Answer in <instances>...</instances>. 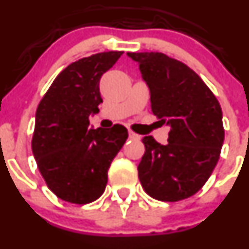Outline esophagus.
Segmentation results:
<instances>
[{
    "mask_svg": "<svg viewBox=\"0 0 249 249\" xmlns=\"http://www.w3.org/2000/svg\"><path fill=\"white\" fill-rule=\"evenodd\" d=\"M128 135H129V139H133V140H138L140 138L137 133L132 132V130H129V132H128Z\"/></svg>",
    "mask_w": 249,
    "mask_h": 249,
    "instance_id": "34e87169",
    "label": "esophagus"
}]
</instances>
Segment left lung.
Listing matches in <instances>:
<instances>
[{"instance_id": "left-lung-1", "label": "left lung", "mask_w": 249, "mask_h": 249, "mask_svg": "<svg viewBox=\"0 0 249 249\" xmlns=\"http://www.w3.org/2000/svg\"><path fill=\"white\" fill-rule=\"evenodd\" d=\"M150 88L152 114L171 127L162 145L147 135L138 176L145 193L164 202L195 195L218 163L224 142L218 99L188 65L160 52L128 53Z\"/></svg>"}]
</instances>
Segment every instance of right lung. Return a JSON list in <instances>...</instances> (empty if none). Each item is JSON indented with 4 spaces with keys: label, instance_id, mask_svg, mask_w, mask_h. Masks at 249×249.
Listing matches in <instances>:
<instances>
[{
    "label": "right lung",
    "instance_id": "obj_1",
    "mask_svg": "<svg viewBox=\"0 0 249 249\" xmlns=\"http://www.w3.org/2000/svg\"><path fill=\"white\" fill-rule=\"evenodd\" d=\"M124 52L78 59L55 77L36 110L31 147L49 190L66 202L86 205L103 195L112 160L128 138L121 124L90 129L89 115L103 103L100 77Z\"/></svg>",
    "mask_w": 249,
    "mask_h": 249
}]
</instances>
